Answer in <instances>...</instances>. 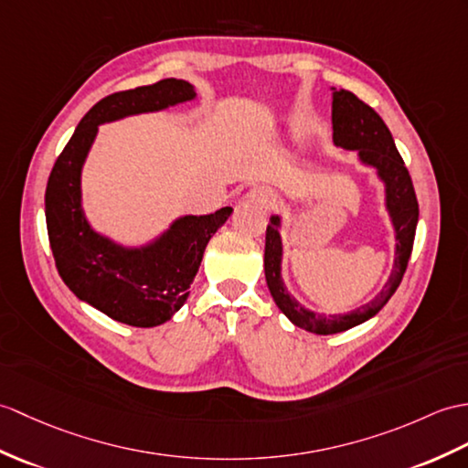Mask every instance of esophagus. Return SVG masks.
Listing matches in <instances>:
<instances>
[{"instance_id":"34e87169","label":"esophagus","mask_w":468,"mask_h":468,"mask_svg":"<svg viewBox=\"0 0 468 468\" xmlns=\"http://www.w3.org/2000/svg\"><path fill=\"white\" fill-rule=\"evenodd\" d=\"M245 199L263 205V207H273V205L277 203V195L269 187H253L245 195Z\"/></svg>"}]
</instances>
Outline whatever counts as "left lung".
<instances>
[{"label": "left lung", "mask_w": 468, "mask_h": 468, "mask_svg": "<svg viewBox=\"0 0 468 468\" xmlns=\"http://www.w3.org/2000/svg\"><path fill=\"white\" fill-rule=\"evenodd\" d=\"M333 144L346 151H356L358 161L377 171V177L385 185V207L395 229V263L383 291L368 301L367 305L356 307L345 314H321L314 313L291 297L283 277H281V263H283V241H281V217L271 215L265 235V279L271 297L285 317L299 329L314 335H335L356 324L368 321L381 311L388 299L395 295L397 287L403 281L407 263L415 241V231L419 223V203L415 187L403 157L399 155L395 139L378 113L365 101L346 90L333 87Z\"/></svg>", "instance_id": "1"}]
</instances>
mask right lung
<instances>
[{"mask_svg":"<svg viewBox=\"0 0 468 468\" xmlns=\"http://www.w3.org/2000/svg\"><path fill=\"white\" fill-rule=\"evenodd\" d=\"M195 97V87L176 78L103 97L80 122L48 181V235L63 283L87 305L132 327H157L183 307L205 247L233 209L177 217L154 241L127 247L97 233L87 221L81 205L83 163L100 125L163 112Z\"/></svg>","mask_w":468,"mask_h":468,"instance_id":"add662e5","label":"right lung"}]
</instances>
